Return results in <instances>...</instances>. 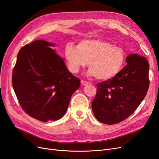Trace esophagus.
Instances as JSON below:
<instances>
[{
    "mask_svg": "<svg viewBox=\"0 0 159 159\" xmlns=\"http://www.w3.org/2000/svg\"><path fill=\"white\" fill-rule=\"evenodd\" d=\"M81 83L83 85H87L89 84L88 81H84V80H81Z\"/></svg>",
    "mask_w": 159,
    "mask_h": 159,
    "instance_id": "esophagus-1",
    "label": "esophagus"
}]
</instances>
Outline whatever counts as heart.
I'll use <instances>...</instances> for the list:
<instances>
[{"label": "heart", "instance_id": "obj_1", "mask_svg": "<svg viewBox=\"0 0 159 159\" xmlns=\"http://www.w3.org/2000/svg\"><path fill=\"white\" fill-rule=\"evenodd\" d=\"M64 55L72 73L78 72L88 61V75L100 80L115 78L122 70L126 60V53L122 48L102 39L81 40L77 47L67 44Z\"/></svg>", "mask_w": 159, "mask_h": 159}]
</instances>
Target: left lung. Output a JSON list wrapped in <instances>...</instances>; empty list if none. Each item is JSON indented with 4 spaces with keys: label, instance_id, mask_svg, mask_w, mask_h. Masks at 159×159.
Returning a JSON list of instances; mask_svg holds the SVG:
<instances>
[{
    "label": "left lung",
    "instance_id": "8db88e82",
    "mask_svg": "<svg viewBox=\"0 0 159 159\" xmlns=\"http://www.w3.org/2000/svg\"><path fill=\"white\" fill-rule=\"evenodd\" d=\"M127 65L115 78L97 84L91 106L101 123L116 124L130 116L141 104L149 85V64L145 57L130 54Z\"/></svg>",
    "mask_w": 159,
    "mask_h": 159
}]
</instances>
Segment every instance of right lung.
<instances>
[{
	"mask_svg": "<svg viewBox=\"0 0 159 159\" xmlns=\"http://www.w3.org/2000/svg\"><path fill=\"white\" fill-rule=\"evenodd\" d=\"M55 44L38 40L19 51L12 73V87L19 103L40 121H56L68 109L80 80L68 71Z\"/></svg>",
	"mask_w": 159,
	"mask_h": 159,
	"instance_id": "1",
	"label": "right lung"
}]
</instances>
